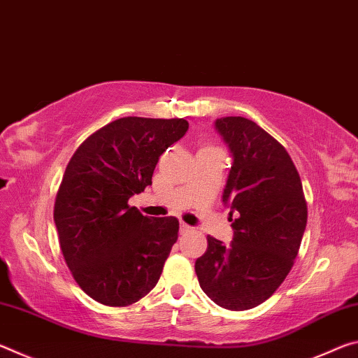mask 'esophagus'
Returning a JSON list of instances; mask_svg holds the SVG:
<instances>
[{"mask_svg": "<svg viewBox=\"0 0 358 358\" xmlns=\"http://www.w3.org/2000/svg\"><path fill=\"white\" fill-rule=\"evenodd\" d=\"M189 230H191V226H187V224H185V222L180 224V232H181V234L189 232Z\"/></svg>", "mask_w": 358, "mask_h": 358, "instance_id": "1", "label": "esophagus"}]
</instances>
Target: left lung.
Wrapping results in <instances>:
<instances>
[{
    "mask_svg": "<svg viewBox=\"0 0 358 358\" xmlns=\"http://www.w3.org/2000/svg\"><path fill=\"white\" fill-rule=\"evenodd\" d=\"M216 129L234 157L222 201L238 217L230 245L208 235L207 251L194 266L217 306L245 311L270 299L286 280L308 207L295 164L275 137L243 117L216 120Z\"/></svg>",
    "mask_w": 358,
    "mask_h": 358,
    "instance_id": "obj_1",
    "label": "left lung"
}]
</instances>
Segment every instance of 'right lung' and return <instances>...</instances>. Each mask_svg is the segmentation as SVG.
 Listing matches in <instances>:
<instances>
[{
  "mask_svg": "<svg viewBox=\"0 0 358 358\" xmlns=\"http://www.w3.org/2000/svg\"><path fill=\"white\" fill-rule=\"evenodd\" d=\"M186 131L185 118H118L85 138L66 166L53 208L59 246L76 282L102 305L129 306L159 281L178 220L143 216L128 202Z\"/></svg>",
  "mask_w": 358,
  "mask_h": 358,
  "instance_id": "right-lung-1",
  "label": "right lung"
}]
</instances>
